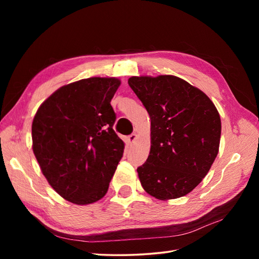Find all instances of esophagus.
<instances>
[{
    "label": "esophagus",
    "mask_w": 259,
    "mask_h": 259,
    "mask_svg": "<svg viewBox=\"0 0 259 259\" xmlns=\"http://www.w3.org/2000/svg\"><path fill=\"white\" fill-rule=\"evenodd\" d=\"M136 139H137V135H136V134H132V135L128 136V143H130L131 145H133V144L135 143Z\"/></svg>",
    "instance_id": "obj_1"
}]
</instances>
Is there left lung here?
<instances>
[{
    "instance_id": "obj_1",
    "label": "left lung",
    "mask_w": 259,
    "mask_h": 259,
    "mask_svg": "<svg viewBox=\"0 0 259 259\" xmlns=\"http://www.w3.org/2000/svg\"><path fill=\"white\" fill-rule=\"evenodd\" d=\"M128 85L151 120V149L137 168L146 192L159 200L191 192L206 176L221 142L215 105L199 89L174 75L132 76Z\"/></svg>"
}]
</instances>
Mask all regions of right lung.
<instances>
[{"label":"right lung","mask_w":259,"mask_h":259,"mask_svg":"<svg viewBox=\"0 0 259 259\" xmlns=\"http://www.w3.org/2000/svg\"><path fill=\"white\" fill-rule=\"evenodd\" d=\"M121 82L90 77L62 86L37 109L32 149L62 198L86 205L105 197L124 152L110 101Z\"/></svg>","instance_id":"right-lung-1"}]
</instances>
